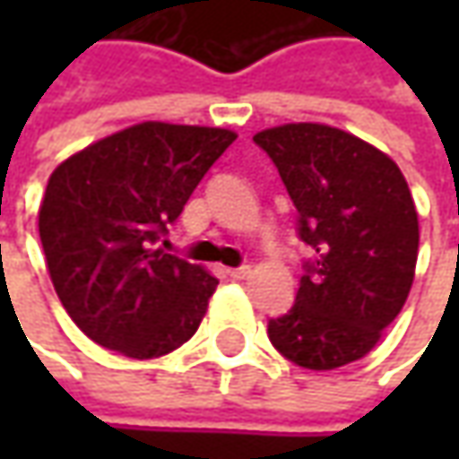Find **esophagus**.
I'll return each instance as SVG.
<instances>
[{
    "instance_id": "obj_1",
    "label": "esophagus",
    "mask_w": 459,
    "mask_h": 459,
    "mask_svg": "<svg viewBox=\"0 0 459 459\" xmlns=\"http://www.w3.org/2000/svg\"><path fill=\"white\" fill-rule=\"evenodd\" d=\"M227 275H230V278H235V281H245V278H250V275H253V268H250V265L227 268Z\"/></svg>"
}]
</instances>
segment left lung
Masks as SVG:
<instances>
[{
  "label": "left lung",
  "mask_w": 459,
  "mask_h": 459,
  "mask_svg": "<svg viewBox=\"0 0 459 459\" xmlns=\"http://www.w3.org/2000/svg\"><path fill=\"white\" fill-rule=\"evenodd\" d=\"M253 140L278 168L299 238L314 250L293 307L268 322V337L308 370L360 360L414 283L419 220L409 184L385 152L337 127L299 122Z\"/></svg>",
  "instance_id": "obj_1"
}]
</instances>
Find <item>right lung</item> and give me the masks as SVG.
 <instances>
[{
  "mask_svg": "<svg viewBox=\"0 0 459 459\" xmlns=\"http://www.w3.org/2000/svg\"><path fill=\"white\" fill-rule=\"evenodd\" d=\"M235 137L143 122L53 170L38 214L40 242L63 308L89 340L151 360L194 337L220 281L158 239Z\"/></svg>",
  "mask_w": 459,
  "mask_h": 459,
  "instance_id": "obj_1",
  "label": "right lung"
}]
</instances>
